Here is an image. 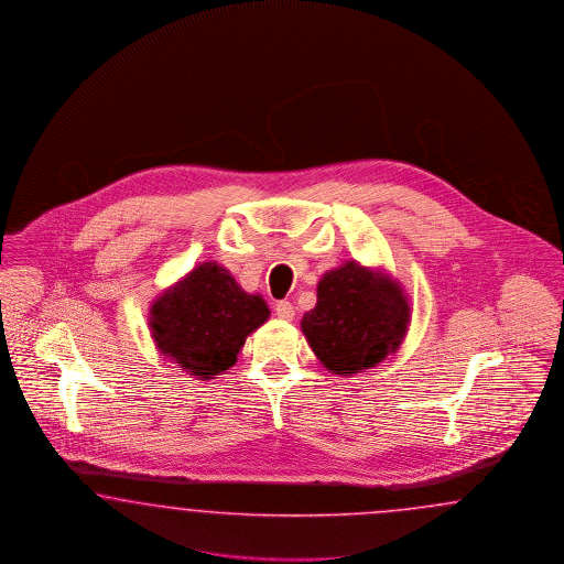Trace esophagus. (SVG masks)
I'll return each mask as SVG.
<instances>
[{
  "mask_svg": "<svg viewBox=\"0 0 564 564\" xmlns=\"http://www.w3.org/2000/svg\"><path fill=\"white\" fill-rule=\"evenodd\" d=\"M274 312H276V316H279L281 321H293V316H295V307L291 306V302H288V300L276 302Z\"/></svg>",
  "mask_w": 564,
  "mask_h": 564,
  "instance_id": "1",
  "label": "esophagus"
}]
</instances>
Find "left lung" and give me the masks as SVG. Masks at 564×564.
<instances>
[{
  "label": "left lung",
  "instance_id": "left-lung-1",
  "mask_svg": "<svg viewBox=\"0 0 564 564\" xmlns=\"http://www.w3.org/2000/svg\"><path fill=\"white\" fill-rule=\"evenodd\" d=\"M304 314L307 345L333 375H358L394 354L408 335L410 297L391 274L347 260L318 281Z\"/></svg>",
  "mask_w": 564,
  "mask_h": 564
}]
</instances>
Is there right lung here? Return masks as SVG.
<instances>
[{
  "label": "right lung",
  "instance_id": "obj_1",
  "mask_svg": "<svg viewBox=\"0 0 564 564\" xmlns=\"http://www.w3.org/2000/svg\"><path fill=\"white\" fill-rule=\"evenodd\" d=\"M269 316L262 295L241 290L221 264L203 262L154 300L149 326L165 358L210 380L238 361L248 335Z\"/></svg>",
  "mask_w": 564,
  "mask_h": 564
}]
</instances>
